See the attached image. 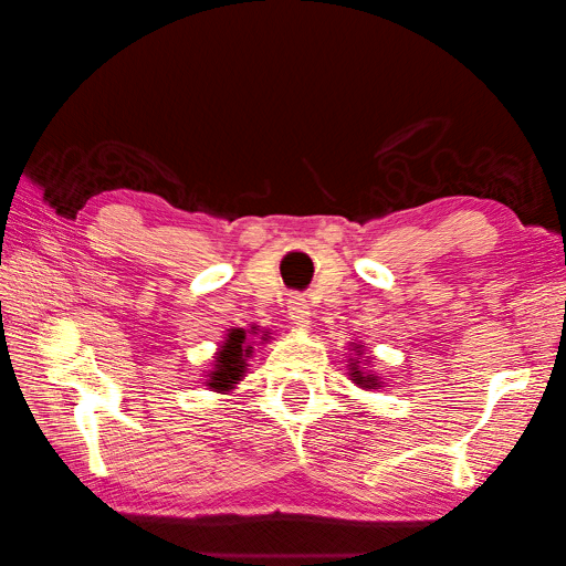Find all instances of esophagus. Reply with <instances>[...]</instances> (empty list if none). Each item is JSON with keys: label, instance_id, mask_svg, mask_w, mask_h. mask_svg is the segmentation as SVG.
Returning <instances> with one entry per match:
<instances>
[{"label": "esophagus", "instance_id": "1", "mask_svg": "<svg viewBox=\"0 0 566 566\" xmlns=\"http://www.w3.org/2000/svg\"><path fill=\"white\" fill-rule=\"evenodd\" d=\"M290 318H292L294 326L310 328L312 310H310V304H306L304 296H292V300H290Z\"/></svg>", "mask_w": 566, "mask_h": 566}]
</instances>
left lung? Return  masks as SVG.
<instances>
[{
    "instance_id": "left-lung-1",
    "label": "left lung",
    "mask_w": 566,
    "mask_h": 566,
    "mask_svg": "<svg viewBox=\"0 0 566 566\" xmlns=\"http://www.w3.org/2000/svg\"><path fill=\"white\" fill-rule=\"evenodd\" d=\"M352 352H354V356L348 358V378H352L356 386H361L366 390L381 386L384 384L381 376L374 374V371H366V368H364V361H366V358H364V346L361 344H352Z\"/></svg>"
}]
</instances>
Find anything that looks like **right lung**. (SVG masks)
Returning a JSON list of instances; mask_svg holds the SVG:
<instances>
[{
    "label": "right lung",
    "instance_id": "1",
    "mask_svg": "<svg viewBox=\"0 0 566 566\" xmlns=\"http://www.w3.org/2000/svg\"><path fill=\"white\" fill-rule=\"evenodd\" d=\"M256 334H260V328L256 326L230 328V332L224 334V342L212 356L214 364H212V371H208V378H205V386L218 390V394H228V390L238 386L244 378V374H248V366H250L248 361L254 354ZM260 338L266 342V332Z\"/></svg>",
    "mask_w": 566,
    "mask_h": 566
}]
</instances>
